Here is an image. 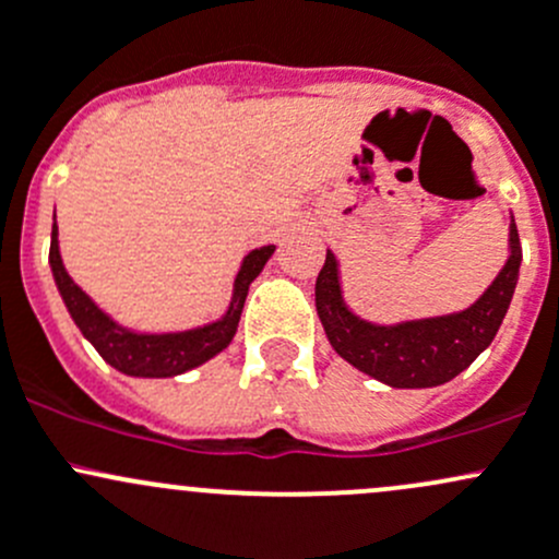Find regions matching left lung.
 <instances>
[{
  "instance_id": "left-lung-1",
  "label": "left lung",
  "mask_w": 559,
  "mask_h": 559,
  "mask_svg": "<svg viewBox=\"0 0 559 559\" xmlns=\"http://www.w3.org/2000/svg\"><path fill=\"white\" fill-rule=\"evenodd\" d=\"M520 263V234L511 215L509 258L471 307L436 318L371 322L355 314L344 301L338 258L328 250L314 285V304L328 342L349 366L388 388H439L465 371L492 344L509 312Z\"/></svg>"
}]
</instances>
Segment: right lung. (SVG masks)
Returning <instances> with one entry per match:
<instances>
[{
  "label": "right lung",
  "instance_id": "1",
  "mask_svg": "<svg viewBox=\"0 0 559 559\" xmlns=\"http://www.w3.org/2000/svg\"><path fill=\"white\" fill-rule=\"evenodd\" d=\"M274 250H277L274 245H263L247 252L239 263L237 277H234L231 301H228L226 312L217 320L188 328V331H136L107 314L78 282L69 277L64 261H61L56 212L53 231H50V272H53L69 318L109 366L118 368L126 377L166 379L180 377V373L206 364L231 344V338L237 336L247 290H250L252 280L263 272Z\"/></svg>",
  "mask_w": 559,
  "mask_h": 559
}]
</instances>
